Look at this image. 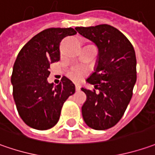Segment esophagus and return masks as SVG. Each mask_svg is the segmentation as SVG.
<instances>
[{"instance_id": "obj_1", "label": "esophagus", "mask_w": 155, "mask_h": 155, "mask_svg": "<svg viewBox=\"0 0 155 155\" xmlns=\"http://www.w3.org/2000/svg\"><path fill=\"white\" fill-rule=\"evenodd\" d=\"M75 89H76V91H80L81 90V86L79 84H76L75 85Z\"/></svg>"}]
</instances>
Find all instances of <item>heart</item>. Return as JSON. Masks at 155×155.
Segmentation results:
<instances>
[{
  "label": "heart",
  "instance_id": "1",
  "mask_svg": "<svg viewBox=\"0 0 155 155\" xmlns=\"http://www.w3.org/2000/svg\"><path fill=\"white\" fill-rule=\"evenodd\" d=\"M85 73V70L81 68H73L70 72V76L74 79V80H80L82 74Z\"/></svg>",
  "mask_w": 155,
  "mask_h": 155
}]
</instances>
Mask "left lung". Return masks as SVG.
Here are the masks:
<instances>
[{
	"mask_svg": "<svg viewBox=\"0 0 155 155\" xmlns=\"http://www.w3.org/2000/svg\"><path fill=\"white\" fill-rule=\"evenodd\" d=\"M80 34L98 47L94 72L87 81L95 90H81L87 100L81 107L87 125L97 130L116 125L124 114L136 81V58L134 47L120 31L110 25L75 27Z\"/></svg>",
	"mask_w": 155,
	"mask_h": 155,
	"instance_id": "left-lung-1",
	"label": "left lung"
}]
</instances>
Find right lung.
Masks as SVG:
<instances>
[{
  "label": "right lung",
  "instance_id": "1",
  "mask_svg": "<svg viewBox=\"0 0 155 155\" xmlns=\"http://www.w3.org/2000/svg\"><path fill=\"white\" fill-rule=\"evenodd\" d=\"M75 34L71 27L44 30L18 54L11 76L13 95L21 119L31 128L45 130L56 125L64 102L75 92L67 77L56 87L47 81L51 63L60 60L61 41Z\"/></svg>",
  "mask_w": 155,
  "mask_h": 155
}]
</instances>
